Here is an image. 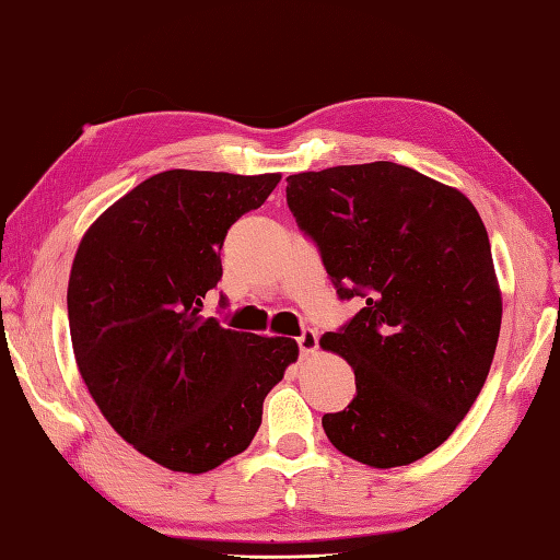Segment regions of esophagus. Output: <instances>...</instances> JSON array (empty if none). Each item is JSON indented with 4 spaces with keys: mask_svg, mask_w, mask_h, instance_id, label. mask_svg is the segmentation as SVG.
<instances>
[{
    "mask_svg": "<svg viewBox=\"0 0 560 560\" xmlns=\"http://www.w3.org/2000/svg\"><path fill=\"white\" fill-rule=\"evenodd\" d=\"M295 342H299L301 354H313L317 349V332L313 330V327H305V330L295 337Z\"/></svg>",
    "mask_w": 560,
    "mask_h": 560,
    "instance_id": "esophagus-1",
    "label": "esophagus"
}]
</instances>
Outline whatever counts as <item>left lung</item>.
Here are the masks:
<instances>
[{
	"mask_svg": "<svg viewBox=\"0 0 560 560\" xmlns=\"http://www.w3.org/2000/svg\"><path fill=\"white\" fill-rule=\"evenodd\" d=\"M287 203L339 301H366L320 339L357 376L354 400L323 418L327 440L374 468L418 462L466 418L495 357L483 221L462 191L396 162L291 174Z\"/></svg>",
	"mask_w": 560,
	"mask_h": 560,
	"instance_id": "1",
	"label": "left lung"
}]
</instances>
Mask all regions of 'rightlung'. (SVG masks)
<instances>
[{"label": "right lung", "instance_id": "1", "mask_svg": "<svg viewBox=\"0 0 560 560\" xmlns=\"http://www.w3.org/2000/svg\"><path fill=\"white\" fill-rule=\"evenodd\" d=\"M279 182L160 172L98 215L74 255L68 317L80 374L108 424L170 470L206 474L245 452L267 393L299 359L289 337L201 315L230 225Z\"/></svg>", "mask_w": 560, "mask_h": 560}]
</instances>
